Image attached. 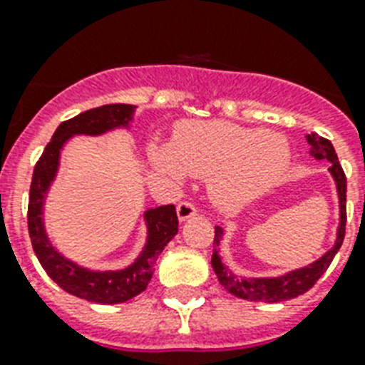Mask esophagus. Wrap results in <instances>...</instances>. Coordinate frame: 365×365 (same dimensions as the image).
Here are the masks:
<instances>
[{"instance_id": "34e87169", "label": "esophagus", "mask_w": 365, "mask_h": 365, "mask_svg": "<svg viewBox=\"0 0 365 365\" xmlns=\"http://www.w3.org/2000/svg\"><path fill=\"white\" fill-rule=\"evenodd\" d=\"M176 212H178V219H180V221H185V219L192 217V215L197 213V208H195V204L189 202V200H183V202L178 204Z\"/></svg>"}]
</instances>
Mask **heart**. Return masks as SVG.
Listing matches in <instances>:
<instances>
[{
  "label": "heart",
  "instance_id": "1",
  "mask_svg": "<svg viewBox=\"0 0 365 365\" xmlns=\"http://www.w3.org/2000/svg\"><path fill=\"white\" fill-rule=\"evenodd\" d=\"M152 161L174 180L185 173L210 178L213 200L225 208H240L272 187L290 161V146L277 133L229 121H191L174 133L173 146L150 148Z\"/></svg>",
  "mask_w": 365,
  "mask_h": 365
}]
</instances>
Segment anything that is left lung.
Here are the masks:
<instances>
[{
  "mask_svg": "<svg viewBox=\"0 0 365 365\" xmlns=\"http://www.w3.org/2000/svg\"><path fill=\"white\" fill-rule=\"evenodd\" d=\"M307 142L313 148V155L317 159H327L330 161V173L336 180L337 185V195H339V212H341V221H339V229H337V240L336 245L328 251L324 257L315 260L313 264L306 266V268L294 269L290 274L283 275V277H272V279H245V277H238L232 272L225 268L221 262V257L217 253L219 242L223 236L221 227H215V238H213V255H212V266L213 272L217 274L219 283L229 290L230 294L244 298L250 302H268V304H275V302H285L290 298L304 294L311 287L315 285L319 277L328 269L331 264V260L339 251L345 238V225H346V178L343 173L341 165L337 161V153L331 146V142L322 138L317 133L307 135Z\"/></svg>",
  "mask_w": 365,
  "mask_h": 365,
  "instance_id": "1",
  "label": "left lung"
}]
</instances>
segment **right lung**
Listing matches in <instances>:
<instances>
[{
	"instance_id": "obj_1",
	"label": "right lung",
	"mask_w": 365,
	"mask_h": 365,
	"mask_svg": "<svg viewBox=\"0 0 365 365\" xmlns=\"http://www.w3.org/2000/svg\"><path fill=\"white\" fill-rule=\"evenodd\" d=\"M133 110L135 106L121 105V103L105 105L59 123L52 140L46 144L43 155L38 157L29 185L28 230L38 262L65 292L96 304H121L146 290L159 255L178 232L176 208L174 204H167V206L148 210L144 215L148 223V244L135 264L121 272H90L65 260L61 255L52 250L41 219L43 198L58 170L59 150L69 136L101 135L112 127L127 125Z\"/></svg>"
}]
</instances>
